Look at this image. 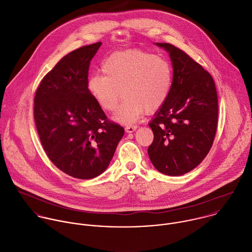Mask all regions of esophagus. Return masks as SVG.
<instances>
[{"instance_id": "1", "label": "esophagus", "mask_w": 252, "mask_h": 252, "mask_svg": "<svg viewBox=\"0 0 252 252\" xmlns=\"http://www.w3.org/2000/svg\"><path fill=\"white\" fill-rule=\"evenodd\" d=\"M136 128H137V126H126V131L130 133V132H133Z\"/></svg>"}]
</instances>
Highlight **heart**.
Returning a JSON list of instances; mask_svg holds the SVG:
<instances>
[{"label": "heart", "mask_w": 252, "mask_h": 252, "mask_svg": "<svg viewBox=\"0 0 252 252\" xmlns=\"http://www.w3.org/2000/svg\"><path fill=\"white\" fill-rule=\"evenodd\" d=\"M102 71L104 75L89 78L88 89L108 112L117 111L123 96L124 103L115 119L126 125L136 121L144 111L149 114L158 110L172 84L169 62L139 49L112 54L104 61Z\"/></svg>", "instance_id": "b5f03b06"}]
</instances>
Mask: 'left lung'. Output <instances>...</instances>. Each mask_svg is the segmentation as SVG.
<instances>
[{"label": "left lung", "instance_id": "obj_1", "mask_svg": "<svg viewBox=\"0 0 252 252\" xmlns=\"http://www.w3.org/2000/svg\"><path fill=\"white\" fill-rule=\"evenodd\" d=\"M169 52L173 82L168 97L149 126L154 133L148 155L162 174L182 176L210 151L218 125V95L211 74L186 52L156 43Z\"/></svg>", "mask_w": 252, "mask_h": 252}]
</instances>
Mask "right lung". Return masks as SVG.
Here are the masks:
<instances>
[{"label": "right lung", "instance_id": "add662e5", "mask_svg": "<svg viewBox=\"0 0 252 252\" xmlns=\"http://www.w3.org/2000/svg\"><path fill=\"white\" fill-rule=\"evenodd\" d=\"M101 45L80 47L61 59L34 97L35 125L47 156L62 172L81 180L108 168L125 133L88 89L90 62Z\"/></svg>", "mask_w": 252, "mask_h": 252}]
</instances>
